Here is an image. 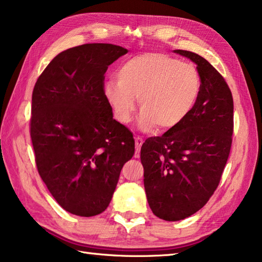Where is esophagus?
Segmentation results:
<instances>
[{"label": "esophagus", "mask_w": 262, "mask_h": 262, "mask_svg": "<svg viewBox=\"0 0 262 262\" xmlns=\"http://www.w3.org/2000/svg\"><path fill=\"white\" fill-rule=\"evenodd\" d=\"M142 144H143V139H142V137H140V136H136L135 137V152H136V155L140 154Z\"/></svg>", "instance_id": "esophagus-1"}]
</instances>
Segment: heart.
<instances>
[{"label":"heart","instance_id":"b5f03b06","mask_svg":"<svg viewBox=\"0 0 262 262\" xmlns=\"http://www.w3.org/2000/svg\"><path fill=\"white\" fill-rule=\"evenodd\" d=\"M118 81H108L104 94L119 121L128 122L139 98L140 127L170 130L192 113L201 95L202 82L190 63L162 53L133 56L120 66Z\"/></svg>","mask_w":262,"mask_h":262}]
</instances>
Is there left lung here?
<instances>
[{
  "mask_svg": "<svg viewBox=\"0 0 262 262\" xmlns=\"http://www.w3.org/2000/svg\"><path fill=\"white\" fill-rule=\"evenodd\" d=\"M196 63L202 88L187 119L142 144L144 188L155 215L180 221L214 194L228 162L233 133V99L224 77L196 53L177 50Z\"/></svg>",
  "mask_w": 262,
  "mask_h": 262,
  "instance_id": "8db88e82",
  "label": "left lung"
}]
</instances>
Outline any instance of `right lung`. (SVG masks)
Here are the masks:
<instances>
[{
    "label": "right lung",
    "instance_id": "add662e5",
    "mask_svg": "<svg viewBox=\"0 0 262 262\" xmlns=\"http://www.w3.org/2000/svg\"><path fill=\"white\" fill-rule=\"evenodd\" d=\"M112 43L61 52L37 79L30 135L39 174L70 214L108 207L123 164L135 152L132 132L113 119L104 94L108 66L126 54Z\"/></svg>",
    "mask_w": 262,
    "mask_h": 262
}]
</instances>
